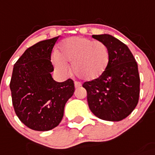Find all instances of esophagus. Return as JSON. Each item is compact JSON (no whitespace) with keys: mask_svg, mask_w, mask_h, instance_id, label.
I'll return each mask as SVG.
<instances>
[{"mask_svg":"<svg viewBox=\"0 0 155 155\" xmlns=\"http://www.w3.org/2000/svg\"><path fill=\"white\" fill-rule=\"evenodd\" d=\"M74 84H75V88H79L82 86L81 82H75Z\"/></svg>","mask_w":155,"mask_h":155,"instance_id":"34e87169","label":"esophagus"}]
</instances>
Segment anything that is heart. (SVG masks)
Instances as JSON below:
<instances>
[{"instance_id": "b5f03b06", "label": "heart", "mask_w": 155, "mask_h": 155, "mask_svg": "<svg viewBox=\"0 0 155 155\" xmlns=\"http://www.w3.org/2000/svg\"><path fill=\"white\" fill-rule=\"evenodd\" d=\"M109 58V51L104 43L74 37L61 42L53 64L59 72L66 74L68 69L66 64L72 63V70L76 76L92 81L103 74L108 67Z\"/></svg>"}]
</instances>
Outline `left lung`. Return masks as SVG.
Listing matches in <instances>:
<instances>
[{"label": "left lung", "instance_id": "obj_1", "mask_svg": "<svg viewBox=\"0 0 155 155\" xmlns=\"http://www.w3.org/2000/svg\"><path fill=\"white\" fill-rule=\"evenodd\" d=\"M109 51V63L103 74L82 86L87 92L91 112L102 120L119 121L132 112L138 102L140 77L138 64L125 43L109 34L92 35Z\"/></svg>", "mask_w": 155, "mask_h": 155}]
</instances>
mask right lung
<instances>
[{
  "label": "right lung",
  "mask_w": 155,
  "mask_h": 155,
  "mask_svg": "<svg viewBox=\"0 0 155 155\" xmlns=\"http://www.w3.org/2000/svg\"><path fill=\"white\" fill-rule=\"evenodd\" d=\"M58 38L29 47L13 69L10 89L14 111L26 126L35 131L56 128L63 118L66 102L75 92L72 79L58 82L52 77L51 53Z\"/></svg>",
  "instance_id": "obj_1"
}]
</instances>
